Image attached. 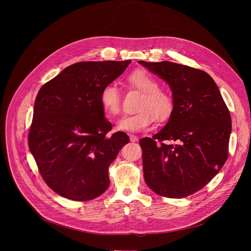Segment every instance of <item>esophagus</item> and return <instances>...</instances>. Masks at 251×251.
<instances>
[{"label": "esophagus", "mask_w": 251, "mask_h": 251, "mask_svg": "<svg viewBox=\"0 0 251 251\" xmlns=\"http://www.w3.org/2000/svg\"><path fill=\"white\" fill-rule=\"evenodd\" d=\"M138 140H139V138H138L137 136H135V135H130V141H131V142H138Z\"/></svg>", "instance_id": "34e87169"}]
</instances>
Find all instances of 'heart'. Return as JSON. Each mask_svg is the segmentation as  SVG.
<instances>
[{"mask_svg":"<svg viewBox=\"0 0 251 251\" xmlns=\"http://www.w3.org/2000/svg\"><path fill=\"white\" fill-rule=\"evenodd\" d=\"M130 85L143 92L134 114L124 116L117 128L126 132H140L150 127L156 120L166 121L174 109L172 96L159 88L158 81L146 70H135L127 77ZM99 101L103 110L111 116H116L121 111V94L118 87L106 84L99 94Z\"/></svg>","mask_w":251,"mask_h":251,"instance_id":"heart-1","label":"heart"}]
</instances>
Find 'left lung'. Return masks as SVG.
<instances>
[{
	"instance_id": "1",
	"label": "left lung",
	"mask_w": 251,
	"mask_h": 251,
	"mask_svg": "<svg viewBox=\"0 0 251 251\" xmlns=\"http://www.w3.org/2000/svg\"><path fill=\"white\" fill-rule=\"evenodd\" d=\"M171 87L174 109L153 138H142L147 186L172 199L201 190L225 165L231 118L218 85L204 71L171 61H138ZM167 140H178L173 147Z\"/></svg>"
}]
</instances>
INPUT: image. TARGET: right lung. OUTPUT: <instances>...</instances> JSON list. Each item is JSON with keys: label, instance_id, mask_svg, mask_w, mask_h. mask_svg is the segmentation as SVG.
Instances as JSON below:
<instances>
[{"label": "right lung", "instance_id": "add662e5", "mask_svg": "<svg viewBox=\"0 0 251 251\" xmlns=\"http://www.w3.org/2000/svg\"><path fill=\"white\" fill-rule=\"evenodd\" d=\"M130 63L77 62L40 89L28 148L45 182L59 196L90 201L109 187L108 168L129 137L120 131L107 135L112 125L104 117L99 94Z\"/></svg>", "mask_w": 251, "mask_h": 251}]
</instances>
